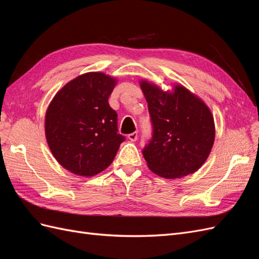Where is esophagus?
Segmentation results:
<instances>
[{
	"mask_svg": "<svg viewBox=\"0 0 259 259\" xmlns=\"http://www.w3.org/2000/svg\"><path fill=\"white\" fill-rule=\"evenodd\" d=\"M128 139L131 140V142H136L137 138H138V133L137 132H134L132 133V134H128Z\"/></svg>",
	"mask_w": 259,
	"mask_h": 259,
	"instance_id": "esophagus-1",
	"label": "esophagus"
}]
</instances>
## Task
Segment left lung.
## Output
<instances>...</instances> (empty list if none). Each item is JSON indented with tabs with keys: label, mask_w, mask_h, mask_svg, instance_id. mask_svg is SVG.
<instances>
[{
	"label": "left lung",
	"mask_w": 259,
	"mask_h": 259,
	"mask_svg": "<svg viewBox=\"0 0 259 259\" xmlns=\"http://www.w3.org/2000/svg\"><path fill=\"white\" fill-rule=\"evenodd\" d=\"M140 88L148 103L152 138L143 149L148 167L166 179L197 171L207 159L215 139L208 107L182 85L164 92L147 81Z\"/></svg>",
	"instance_id": "8db88e82"
}]
</instances>
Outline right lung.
Returning <instances> with one entry per match:
<instances>
[{
  "label": "right lung",
  "instance_id": "obj_1",
  "mask_svg": "<svg viewBox=\"0 0 259 259\" xmlns=\"http://www.w3.org/2000/svg\"><path fill=\"white\" fill-rule=\"evenodd\" d=\"M116 80L88 72L62 88L45 115V136L55 159L79 176H94L112 163L125 137L108 103Z\"/></svg>",
  "mask_w": 259,
  "mask_h": 259
}]
</instances>
